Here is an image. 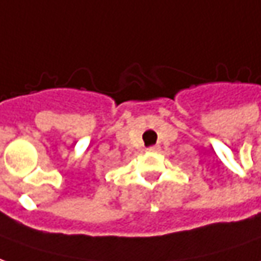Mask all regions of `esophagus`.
<instances>
[{
  "label": "esophagus",
  "instance_id": "esophagus-1",
  "mask_svg": "<svg viewBox=\"0 0 261 261\" xmlns=\"http://www.w3.org/2000/svg\"><path fill=\"white\" fill-rule=\"evenodd\" d=\"M148 150H150V151H155V150H159V145H151Z\"/></svg>",
  "mask_w": 261,
  "mask_h": 261
}]
</instances>
